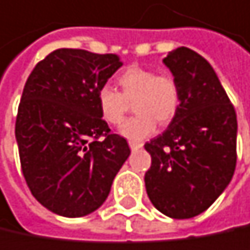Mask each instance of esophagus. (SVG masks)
<instances>
[{
	"instance_id": "obj_1",
	"label": "esophagus",
	"mask_w": 250,
	"mask_h": 250,
	"mask_svg": "<svg viewBox=\"0 0 250 250\" xmlns=\"http://www.w3.org/2000/svg\"><path fill=\"white\" fill-rule=\"evenodd\" d=\"M129 146H131V149H132V151H137V149H140V148H142V142H135V141H129Z\"/></svg>"
}]
</instances>
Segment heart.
Instances as JSON below:
<instances>
[{"mask_svg": "<svg viewBox=\"0 0 250 250\" xmlns=\"http://www.w3.org/2000/svg\"><path fill=\"white\" fill-rule=\"evenodd\" d=\"M116 83L119 92L102 86L96 92V104L106 124L119 125L129 104L134 102L132 109L137 115L121 126V134L129 140L141 141L149 137L155 122L167 125L178 112L181 93L171 75H157L151 69L131 66L116 78Z\"/></svg>", "mask_w": 250, "mask_h": 250, "instance_id": "obj_1", "label": "heart"}]
</instances>
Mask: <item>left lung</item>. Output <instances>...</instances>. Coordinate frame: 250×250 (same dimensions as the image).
Here are the masks:
<instances>
[{"mask_svg": "<svg viewBox=\"0 0 250 250\" xmlns=\"http://www.w3.org/2000/svg\"><path fill=\"white\" fill-rule=\"evenodd\" d=\"M163 62L180 86L181 102L168 128L145 144L151 154L145 188L157 210L190 219L214 203L233 177L236 112L199 53L178 47Z\"/></svg>", "mask_w": 250, "mask_h": 250, "instance_id": "8db88e82", "label": "left lung"}]
</instances>
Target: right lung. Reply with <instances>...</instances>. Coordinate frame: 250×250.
<instances>
[{"label":"right lung","mask_w":250,"mask_h":250,"mask_svg":"<svg viewBox=\"0 0 250 250\" xmlns=\"http://www.w3.org/2000/svg\"><path fill=\"white\" fill-rule=\"evenodd\" d=\"M122 66L116 54L59 48L28 76L16 121L22 175L39 203L82 217L106 200L131 154L101 118L96 92Z\"/></svg>","instance_id":"add662e5"}]
</instances>
